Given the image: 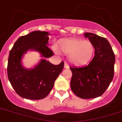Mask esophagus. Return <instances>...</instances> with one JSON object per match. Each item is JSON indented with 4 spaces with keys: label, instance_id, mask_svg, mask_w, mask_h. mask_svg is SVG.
<instances>
[{
    "label": "esophagus",
    "instance_id": "1",
    "mask_svg": "<svg viewBox=\"0 0 122 122\" xmlns=\"http://www.w3.org/2000/svg\"><path fill=\"white\" fill-rule=\"evenodd\" d=\"M64 68H65V69H68V68H69V65H68V64H67L66 63H65Z\"/></svg>",
    "mask_w": 122,
    "mask_h": 122
}]
</instances>
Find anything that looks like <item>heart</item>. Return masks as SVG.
Segmentation results:
<instances>
[{
    "label": "heart",
    "instance_id": "b5f03b06",
    "mask_svg": "<svg viewBox=\"0 0 122 122\" xmlns=\"http://www.w3.org/2000/svg\"><path fill=\"white\" fill-rule=\"evenodd\" d=\"M57 48L60 52L68 54L69 62L76 66L87 64L95 53V47L92 43L81 39H60ZM55 50L57 51L56 48Z\"/></svg>",
    "mask_w": 122,
    "mask_h": 122
}]
</instances>
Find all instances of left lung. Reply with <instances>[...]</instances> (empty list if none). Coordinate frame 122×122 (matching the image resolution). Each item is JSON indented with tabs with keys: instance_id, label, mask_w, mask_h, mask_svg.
Listing matches in <instances>:
<instances>
[{
	"instance_id": "obj_1",
	"label": "left lung",
	"mask_w": 122,
	"mask_h": 122,
	"mask_svg": "<svg viewBox=\"0 0 122 122\" xmlns=\"http://www.w3.org/2000/svg\"><path fill=\"white\" fill-rule=\"evenodd\" d=\"M84 35L93 44L95 56L88 65L70 67L71 88L79 98L90 99L101 96L112 81L115 55L107 39L89 32Z\"/></svg>"
}]
</instances>
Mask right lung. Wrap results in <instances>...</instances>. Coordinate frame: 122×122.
Listing matches in <instances>:
<instances>
[{
  "instance_id": "add662e5",
  "label": "right lung",
  "mask_w": 122,
  "mask_h": 122,
  "mask_svg": "<svg viewBox=\"0 0 122 122\" xmlns=\"http://www.w3.org/2000/svg\"><path fill=\"white\" fill-rule=\"evenodd\" d=\"M47 32L33 31L20 37L10 52L8 58V79L17 94L25 99L38 100L46 98L54 86V82L64 67V62L54 65L46 58L53 56L48 47ZM28 51H35L43 59L33 68H25L22 59Z\"/></svg>"
}]
</instances>
